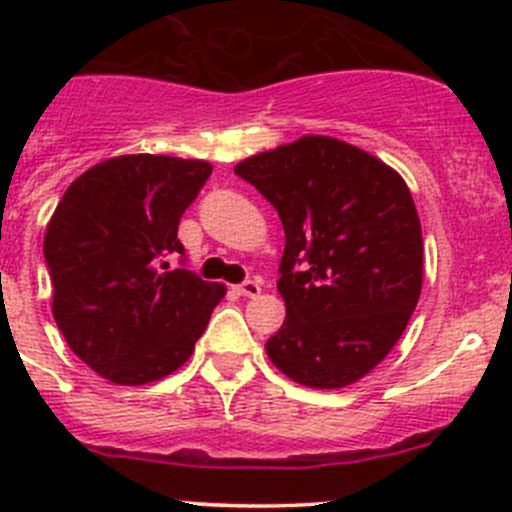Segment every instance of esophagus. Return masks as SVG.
<instances>
[{"label": "esophagus", "mask_w": 512, "mask_h": 512, "mask_svg": "<svg viewBox=\"0 0 512 512\" xmlns=\"http://www.w3.org/2000/svg\"><path fill=\"white\" fill-rule=\"evenodd\" d=\"M235 289H237V294H242V297H257V294H260V282L245 280V282H240Z\"/></svg>", "instance_id": "esophagus-1"}]
</instances>
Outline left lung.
<instances>
[{"label": "left lung", "mask_w": 512, "mask_h": 512, "mask_svg": "<svg viewBox=\"0 0 512 512\" xmlns=\"http://www.w3.org/2000/svg\"><path fill=\"white\" fill-rule=\"evenodd\" d=\"M235 173L285 227L287 317L267 356L302 386L354 384L394 349L421 294V223L404 178L329 136L257 153Z\"/></svg>", "instance_id": "obj_1"}]
</instances>
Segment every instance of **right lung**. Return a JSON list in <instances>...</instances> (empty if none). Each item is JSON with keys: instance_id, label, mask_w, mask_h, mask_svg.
<instances>
[{"instance_id": "add662e5", "label": "right lung", "mask_w": 512, "mask_h": 512, "mask_svg": "<svg viewBox=\"0 0 512 512\" xmlns=\"http://www.w3.org/2000/svg\"><path fill=\"white\" fill-rule=\"evenodd\" d=\"M213 173L205 160L118 156L66 188L44 237L56 327L71 352L121 386L168 376L193 354L218 282L170 267L178 223Z\"/></svg>"}]
</instances>
